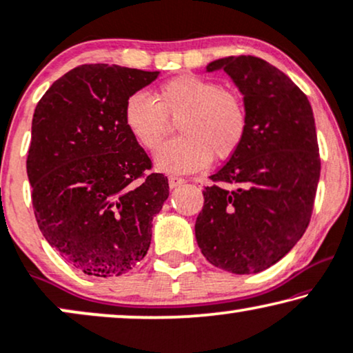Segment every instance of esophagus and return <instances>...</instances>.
<instances>
[{
    "instance_id": "obj_1",
    "label": "esophagus",
    "mask_w": 353,
    "mask_h": 353,
    "mask_svg": "<svg viewBox=\"0 0 353 353\" xmlns=\"http://www.w3.org/2000/svg\"><path fill=\"white\" fill-rule=\"evenodd\" d=\"M184 182H185V179H182V177H177V176L169 177V187H171V189H176V187L182 185Z\"/></svg>"
}]
</instances>
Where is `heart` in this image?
Masks as SVG:
<instances>
[{"label": "heart", "mask_w": 353, "mask_h": 353, "mask_svg": "<svg viewBox=\"0 0 353 353\" xmlns=\"http://www.w3.org/2000/svg\"><path fill=\"white\" fill-rule=\"evenodd\" d=\"M179 121L181 139L164 143L154 163L166 172H194L211 158H231L241 148L248 129V112L237 92L200 75H179L157 90V100L135 92L124 106V121L135 140L157 150Z\"/></svg>", "instance_id": "b5f03b06"}]
</instances>
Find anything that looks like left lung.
I'll return each mask as SVG.
<instances>
[{
  "instance_id": "obj_1",
  "label": "left lung",
  "mask_w": 353,
  "mask_h": 353,
  "mask_svg": "<svg viewBox=\"0 0 353 353\" xmlns=\"http://www.w3.org/2000/svg\"><path fill=\"white\" fill-rule=\"evenodd\" d=\"M243 95V143L205 187L195 237L211 265L236 274L278 263L307 231L321 159L312 106L283 70L255 56L216 59Z\"/></svg>"
}]
</instances>
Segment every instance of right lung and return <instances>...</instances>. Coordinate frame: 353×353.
<instances>
[{"label":"right lung","mask_w":353,"mask_h":353,"mask_svg":"<svg viewBox=\"0 0 353 353\" xmlns=\"http://www.w3.org/2000/svg\"><path fill=\"white\" fill-rule=\"evenodd\" d=\"M159 72L110 64L74 68L51 85L32 119L27 176L37 224L69 265L97 278L139 265L168 177L124 121L128 98Z\"/></svg>","instance_id":"1"}]
</instances>
